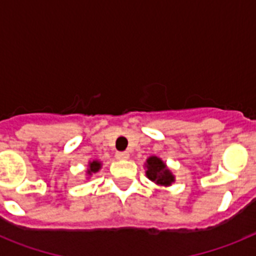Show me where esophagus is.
Wrapping results in <instances>:
<instances>
[{"label": "esophagus", "mask_w": 256, "mask_h": 256, "mask_svg": "<svg viewBox=\"0 0 256 256\" xmlns=\"http://www.w3.org/2000/svg\"><path fill=\"white\" fill-rule=\"evenodd\" d=\"M116 159L119 160H126L130 158V152H126V151H120V152H116Z\"/></svg>", "instance_id": "34e87169"}]
</instances>
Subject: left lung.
Segmentation results:
<instances>
[{"mask_svg":"<svg viewBox=\"0 0 256 256\" xmlns=\"http://www.w3.org/2000/svg\"><path fill=\"white\" fill-rule=\"evenodd\" d=\"M148 170H146V176L150 180L155 182L159 186H170L174 182V176L168 168L165 162H162L158 156H150L146 160V165H144Z\"/></svg>","mask_w":256,"mask_h":256,"instance_id":"1","label":"left lung"}]
</instances>
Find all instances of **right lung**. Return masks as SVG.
Here are the masks:
<instances>
[{"label":"right lung","instance_id":"obj_1","mask_svg":"<svg viewBox=\"0 0 256 256\" xmlns=\"http://www.w3.org/2000/svg\"><path fill=\"white\" fill-rule=\"evenodd\" d=\"M101 169V162H97V160H94V162H90V164H88V169L86 173L88 174V176H92V173H96V172H98Z\"/></svg>","mask_w":256,"mask_h":256}]
</instances>
